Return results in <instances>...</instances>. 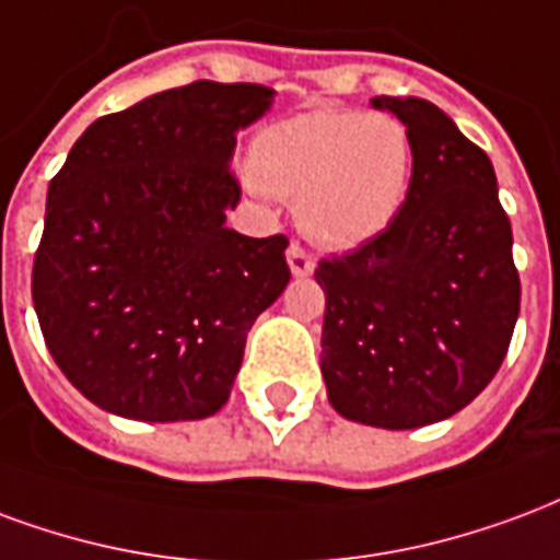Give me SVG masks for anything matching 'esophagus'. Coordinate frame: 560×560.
Segmentation results:
<instances>
[{
    "instance_id": "34e87169",
    "label": "esophagus",
    "mask_w": 560,
    "mask_h": 560,
    "mask_svg": "<svg viewBox=\"0 0 560 560\" xmlns=\"http://www.w3.org/2000/svg\"><path fill=\"white\" fill-rule=\"evenodd\" d=\"M285 259H289V268H292V275L295 277H310L313 275V268H316V259H313L301 244H289Z\"/></svg>"
}]
</instances>
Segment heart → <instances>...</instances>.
I'll return each instance as SVG.
<instances>
[{
  "instance_id": "obj_1",
  "label": "heart",
  "mask_w": 560,
  "mask_h": 560,
  "mask_svg": "<svg viewBox=\"0 0 560 560\" xmlns=\"http://www.w3.org/2000/svg\"><path fill=\"white\" fill-rule=\"evenodd\" d=\"M250 173L259 190L295 199V220L330 250L387 232L409 202L415 145L390 113L304 109L256 133Z\"/></svg>"
}]
</instances>
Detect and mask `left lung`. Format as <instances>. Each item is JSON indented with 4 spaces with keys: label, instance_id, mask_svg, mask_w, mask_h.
Segmentation results:
<instances>
[{
    "label": "left lung",
    "instance_id": "1",
    "mask_svg": "<svg viewBox=\"0 0 560 560\" xmlns=\"http://www.w3.org/2000/svg\"><path fill=\"white\" fill-rule=\"evenodd\" d=\"M409 128L415 178L397 223L322 259V375L346 420L418 430L492 382L520 319L513 232L487 151L423 97H373Z\"/></svg>",
    "mask_w": 560,
    "mask_h": 560
}]
</instances>
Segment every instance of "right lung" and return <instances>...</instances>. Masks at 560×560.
<instances>
[{"instance_id":"right-lung-1","label":"right lung","mask_w":560,"mask_h":560,"mask_svg":"<svg viewBox=\"0 0 560 560\" xmlns=\"http://www.w3.org/2000/svg\"><path fill=\"white\" fill-rule=\"evenodd\" d=\"M271 104L256 83L158 92L89 125L50 182L32 301L97 409L173 423L226 406L253 322L289 283L283 235L226 226L235 133Z\"/></svg>"}]
</instances>
